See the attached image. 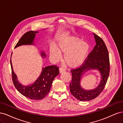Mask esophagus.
<instances>
[{"label":"esophagus","mask_w":123,"mask_h":123,"mask_svg":"<svg viewBox=\"0 0 123 123\" xmlns=\"http://www.w3.org/2000/svg\"><path fill=\"white\" fill-rule=\"evenodd\" d=\"M65 71V69L62 67H61L59 68V72H60V73H62V72H64Z\"/></svg>","instance_id":"34e87169"}]
</instances>
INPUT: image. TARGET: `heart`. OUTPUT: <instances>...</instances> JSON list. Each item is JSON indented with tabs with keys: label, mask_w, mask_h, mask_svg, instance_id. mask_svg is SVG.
<instances>
[{
	"label": "heart",
	"mask_w": 123,
	"mask_h": 123,
	"mask_svg": "<svg viewBox=\"0 0 123 123\" xmlns=\"http://www.w3.org/2000/svg\"><path fill=\"white\" fill-rule=\"evenodd\" d=\"M89 44L75 36H70L59 40L58 49H51V54L56 59L61 57V52L65 54L64 61L71 68H76L82 65L90 53Z\"/></svg>",
	"instance_id": "b5f03b06"
}]
</instances>
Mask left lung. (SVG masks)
I'll use <instances>...</instances> for the list:
<instances>
[{"instance_id":"8db88e82","label":"left lung","mask_w":123,"mask_h":123,"mask_svg":"<svg viewBox=\"0 0 123 123\" xmlns=\"http://www.w3.org/2000/svg\"><path fill=\"white\" fill-rule=\"evenodd\" d=\"M96 45L89 53L87 58L79 68L71 70L72 81L70 84L71 94L80 101H88L96 98L104 90L110 72L109 53L103 40L94 34ZM98 69L102 76V80L98 86L93 90L85 91L81 87L80 81L81 77L88 70Z\"/></svg>"}]
</instances>
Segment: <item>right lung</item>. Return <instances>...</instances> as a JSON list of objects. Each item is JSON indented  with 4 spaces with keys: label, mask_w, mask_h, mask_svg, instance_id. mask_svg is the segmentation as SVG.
<instances>
[{
    "label": "right lung",
    "mask_w": 123,
    "mask_h": 123,
    "mask_svg": "<svg viewBox=\"0 0 123 123\" xmlns=\"http://www.w3.org/2000/svg\"><path fill=\"white\" fill-rule=\"evenodd\" d=\"M38 32V31H33L26 32L22 36L15 48L24 44H34L33 42L35 35ZM42 56L45 57L46 54L42 52ZM10 62L11 69H12V80L15 87L22 95L31 99L39 100L46 97L50 91L54 78L59 73V68L57 66L51 65L47 66L45 68H43L42 72L39 77L34 83L31 86H24L17 80L16 74L13 71L11 59L10 60Z\"/></svg>",
    "instance_id": "add662e5"
}]
</instances>
